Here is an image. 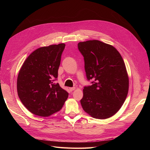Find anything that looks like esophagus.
Wrapping results in <instances>:
<instances>
[{"label":"esophagus","mask_w":150,"mask_h":150,"mask_svg":"<svg viewBox=\"0 0 150 150\" xmlns=\"http://www.w3.org/2000/svg\"><path fill=\"white\" fill-rule=\"evenodd\" d=\"M76 89V88L75 87H73V88H69V90L71 91H73L74 90H75Z\"/></svg>","instance_id":"1"}]
</instances>
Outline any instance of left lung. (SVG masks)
<instances>
[{
    "instance_id": "obj_1",
    "label": "left lung",
    "mask_w": 150,
    "mask_h": 150,
    "mask_svg": "<svg viewBox=\"0 0 150 150\" xmlns=\"http://www.w3.org/2000/svg\"><path fill=\"white\" fill-rule=\"evenodd\" d=\"M78 49L84 57L87 79L93 80L83 89L81 106L94 118H109L120 110L128 95L124 61L115 47L98 40L80 42Z\"/></svg>"
}]
</instances>
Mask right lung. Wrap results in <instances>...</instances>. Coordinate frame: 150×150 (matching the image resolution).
<instances>
[{"instance_id": "right-lung-1", "label": "right lung", "mask_w": 150, "mask_h": 150, "mask_svg": "<svg viewBox=\"0 0 150 150\" xmlns=\"http://www.w3.org/2000/svg\"><path fill=\"white\" fill-rule=\"evenodd\" d=\"M65 44L38 48L26 59L17 81V94L21 102L34 115L46 117L59 110L68 93L59 83L58 76Z\"/></svg>"}]
</instances>
